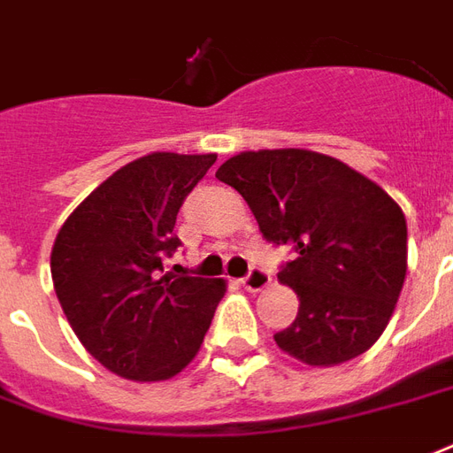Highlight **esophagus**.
<instances>
[{
	"label": "esophagus",
	"mask_w": 453,
	"mask_h": 453,
	"mask_svg": "<svg viewBox=\"0 0 453 453\" xmlns=\"http://www.w3.org/2000/svg\"><path fill=\"white\" fill-rule=\"evenodd\" d=\"M270 272L263 270V267H253L246 277L241 279V287L246 288V291H250V294H257V291H263V288L270 287Z\"/></svg>",
	"instance_id": "34e87169"
}]
</instances>
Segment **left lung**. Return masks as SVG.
Segmentation results:
<instances>
[{"label": "left lung", "instance_id": "8db88e82", "mask_svg": "<svg viewBox=\"0 0 453 453\" xmlns=\"http://www.w3.org/2000/svg\"><path fill=\"white\" fill-rule=\"evenodd\" d=\"M217 179L243 196L265 239L296 250L277 277L301 308L274 334L279 349L319 368L368 351L406 279L401 207L368 176L312 150L241 152Z\"/></svg>", "mask_w": 453, "mask_h": 453}]
</instances>
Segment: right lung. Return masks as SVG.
Instances as JSON below:
<instances>
[{
    "label": "right lung",
    "mask_w": 453,
    "mask_h": 453,
    "mask_svg": "<svg viewBox=\"0 0 453 453\" xmlns=\"http://www.w3.org/2000/svg\"><path fill=\"white\" fill-rule=\"evenodd\" d=\"M217 155L152 152L102 181L52 248V281L85 351L135 382L179 375L200 351L224 279L176 277V214Z\"/></svg>",
    "instance_id": "right-lung-1"
}]
</instances>
